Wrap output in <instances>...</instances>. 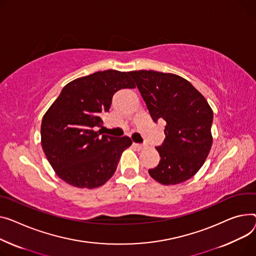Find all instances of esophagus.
I'll return each mask as SVG.
<instances>
[{"instance_id": "1", "label": "esophagus", "mask_w": 256, "mask_h": 256, "mask_svg": "<svg viewBox=\"0 0 256 256\" xmlns=\"http://www.w3.org/2000/svg\"><path fill=\"white\" fill-rule=\"evenodd\" d=\"M132 146H134L136 149H137V150H141V149L144 148V145H142V144H137V143H134Z\"/></svg>"}]
</instances>
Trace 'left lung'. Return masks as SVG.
Instances as JSON below:
<instances>
[{
  "label": "left lung",
  "mask_w": 256,
  "mask_h": 256,
  "mask_svg": "<svg viewBox=\"0 0 256 256\" xmlns=\"http://www.w3.org/2000/svg\"><path fill=\"white\" fill-rule=\"evenodd\" d=\"M153 122H166V139L156 147L160 160L149 175L164 185L194 176L210 152L213 111L207 100L186 79L156 71H130Z\"/></svg>",
  "instance_id": "8db88e82"
}]
</instances>
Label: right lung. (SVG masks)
I'll return each mask as SVG.
<instances>
[{"label":"right lung","instance_id":"1","mask_svg":"<svg viewBox=\"0 0 256 256\" xmlns=\"http://www.w3.org/2000/svg\"><path fill=\"white\" fill-rule=\"evenodd\" d=\"M126 72L100 71L68 83L43 116L41 144L56 174L78 188H96L115 173L128 137L103 134L100 116L122 88H134Z\"/></svg>","mask_w":256,"mask_h":256}]
</instances>
